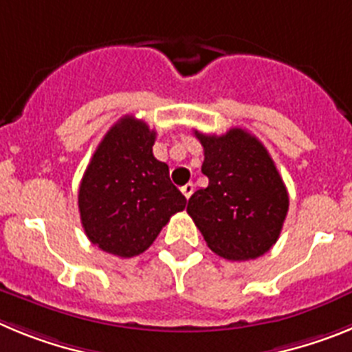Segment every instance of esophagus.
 <instances>
[{
    "mask_svg": "<svg viewBox=\"0 0 352 352\" xmlns=\"http://www.w3.org/2000/svg\"><path fill=\"white\" fill-rule=\"evenodd\" d=\"M182 192L186 199H190V195L194 194V185H192V183H186V185L182 186Z\"/></svg>",
    "mask_w": 352,
    "mask_h": 352,
    "instance_id": "1",
    "label": "esophagus"
}]
</instances>
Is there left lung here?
Listing matches in <instances>:
<instances>
[{"label": "left lung", "instance_id": "obj_1", "mask_svg": "<svg viewBox=\"0 0 352 352\" xmlns=\"http://www.w3.org/2000/svg\"><path fill=\"white\" fill-rule=\"evenodd\" d=\"M204 148L210 183L188 199L186 211L208 247L229 261L261 257L276 243L287 217L289 195L263 142L243 129L223 135L195 130Z\"/></svg>", "mask_w": 352, "mask_h": 352}]
</instances>
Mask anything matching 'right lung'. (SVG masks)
<instances>
[{"label":"right lung","mask_w":352,"mask_h":352,"mask_svg":"<svg viewBox=\"0 0 352 352\" xmlns=\"http://www.w3.org/2000/svg\"><path fill=\"white\" fill-rule=\"evenodd\" d=\"M157 132L123 116L109 129L79 186V213L93 245L118 257L139 256L186 199L153 157Z\"/></svg>","instance_id":"1"}]
</instances>
